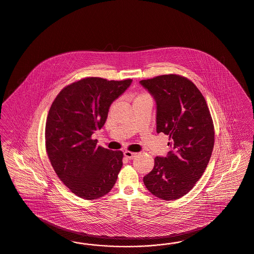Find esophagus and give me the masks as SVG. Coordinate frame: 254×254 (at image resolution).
I'll list each match as a JSON object with an SVG mask.
<instances>
[{
  "mask_svg": "<svg viewBox=\"0 0 254 254\" xmlns=\"http://www.w3.org/2000/svg\"><path fill=\"white\" fill-rule=\"evenodd\" d=\"M135 155H136L135 153L130 152V151H126V152H124V156H125L126 158H128V159H131V158H134Z\"/></svg>",
  "mask_w": 254,
  "mask_h": 254,
  "instance_id": "esophagus-1",
  "label": "esophagus"
}]
</instances>
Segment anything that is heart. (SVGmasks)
Listing matches in <instances>:
<instances>
[{"instance_id": "obj_1", "label": "heart", "mask_w": 254, "mask_h": 254, "mask_svg": "<svg viewBox=\"0 0 254 254\" xmlns=\"http://www.w3.org/2000/svg\"><path fill=\"white\" fill-rule=\"evenodd\" d=\"M148 95H146V94H140V95L137 96L135 99H137V98H140V97H148Z\"/></svg>"}]
</instances>
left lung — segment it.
<instances>
[{
    "label": "left lung",
    "mask_w": 254,
    "mask_h": 254,
    "mask_svg": "<svg viewBox=\"0 0 254 254\" xmlns=\"http://www.w3.org/2000/svg\"><path fill=\"white\" fill-rule=\"evenodd\" d=\"M157 104V132L170 139L166 157H156L143 183L150 192L166 201L192 190L209 162L215 132L206 101L190 79L162 75L140 80Z\"/></svg>",
    "instance_id": "1"
}]
</instances>
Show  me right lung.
Listing matches in <instances>:
<instances>
[{"instance_id":"right-lung-1","label":"right lung","mask_w":254,"mask_h":254,"mask_svg":"<svg viewBox=\"0 0 254 254\" xmlns=\"http://www.w3.org/2000/svg\"><path fill=\"white\" fill-rule=\"evenodd\" d=\"M131 82L85 78L64 88L51 106L45 130L48 156L62 182L82 199L104 196L117 180L122 152L97 146L92 135Z\"/></svg>"}]
</instances>
